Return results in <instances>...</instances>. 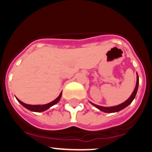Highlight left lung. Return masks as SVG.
Segmentation results:
<instances>
[{"instance_id": "left-lung-1", "label": "left lung", "mask_w": 152, "mask_h": 152, "mask_svg": "<svg viewBox=\"0 0 152 152\" xmlns=\"http://www.w3.org/2000/svg\"><path fill=\"white\" fill-rule=\"evenodd\" d=\"M138 88H139V76L137 75V81H136V85H135V88L134 89V91L132 92V95L130 96V97L129 98L128 100L125 101L124 103H121V104H119L118 106H115V107H101V106H98L96 105V104H94L92 103L93 105L96 107V108L99 109L100 110L103 111L104 113H116V112H119V111L122 110L123 109L126 108V107H128L130 103L132 102V100H134V98L135 97V95H136L137 91H138Z\"/></svg>"}]
</instances>
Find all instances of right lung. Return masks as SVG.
Masks as SVG:
<instances>
[{"mask_svg":"<svg viewBox=\"0 0 152 152\" xmlns=\"http://www.w3.org/2000/svg\"><path fill=\"white\" fill-rule=\"evenodd\" d=\"M61 93L60 94V95L56 98V100H53L52 102L49 103H47V104H45V105H29V104H26V103H23L22 101H20V100H18L17 98V100H18L19 103H20L25 108H26L27 110L30 111H33V112H42V111H45L46 110H48L49 108H50L51 107H52L53 105H55L56 103H57L59 101L60 99H61Z\"/></svg>","mask_w":152,"mask_h":152,"instance_id":"add662e5","label":"right lung"}]
</instances>
